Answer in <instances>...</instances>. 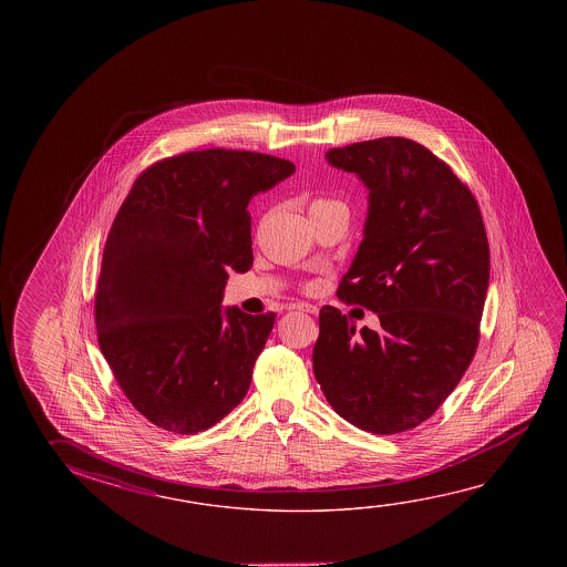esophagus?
Wrapping results in <instances>:
<instances>
[{
    "mask_svg": "<svg viewBox=\"0 0 567 567\" xmlns=\"http://www.w3.org/2000/svg\"><path fill=\"white\" fill-rule=\"evenodd\" d=\"M292 310H298V312H308V315H318V307L310 305V302H295V305H292Z\"/></svg>",
    "mask_w": 567,
    "mask_h": 567,
    "instance_id": "obj_1",
    "label": "esophagus"
}]
</instances>
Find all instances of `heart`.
<instances>
[{"label":"heart","mask_w":567,"mask_h":567,"mask_svg":"<svg viewBox=\"0 0 567 567\" xmlns=\"http://www.w3.org/2000/svg\"><path fill=\"white\" fill-rule=\"evenodd\" d=\"M338 204L334 199H328V197H316L315 202L310 204V212L318 209V207H326V205Z\"/></svg>","instance_id":"obj_1"}]
</instances>
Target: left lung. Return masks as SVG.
<instances>
[{
  "instance_id": "obj_1",
  "label": "left lung",
  "mask_w": 567,
  "mask_h": 567,
  "mask_svg": "<svg viewBox=\"0 0 567 567\" xmlns=\"http://www.w3.org/2000/svg\"><path fill=\"white\" fill-rule=\"evenodd\" d=\"M370 189L360 249L338 298L372 310L381 328L320 310L312 368L340 417L373 435L427 421L473 362L491 277L483 215L471 189L409 138L326 152Z\"/></svg>"
}]
</instances>
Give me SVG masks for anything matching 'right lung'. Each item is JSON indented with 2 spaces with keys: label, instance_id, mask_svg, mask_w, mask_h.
<instances>
[{
  "label": "right lung",
  "instance_id": "obj_1",
  "mask_svg": "<svg viewBox=\"0 0 567 567\" xmlns=\"http://www.w3.org/2000/svg\"><path fill=\"white\" fill-rule=\"evenodd\" d=\"M295 169L259 152H186L146 167L114 217L96 336L124 395L159 429L195 435L247 395L277 315L219 305L227 272L251 269L252 195Z\"/></svg>",
  "mask_w": 567,
  "mask_h": 567
}]
</instances>
